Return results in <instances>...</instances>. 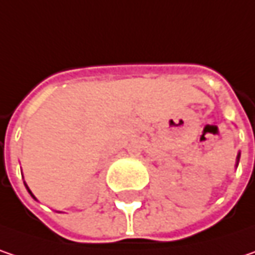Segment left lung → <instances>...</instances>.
Instances as JSON below:
<instances>
[{
	"mask_svg": "<svg viewBox=\"0 0 255 255\" xmlns=\"http://www.w3.org/2000/svg\"><path fill=\"white\" fill-rule=\"evenodd\" d=\"M240 156H241V154L238 152V155H237V164H235V167H238V162H240Z\"/></svg>",
	"mask_w": 255,
	"mask_h": 255,
	"instance_id": "left-lung-1",
	"label": "left lung"
}]
</instances>
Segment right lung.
<instances>
[{
	"label": "right lung",
	"instance_id": "right-lung-1",
	"mask_svg": "<svg viewBox=\"0 0 255 255\" xmlns=\"http://www.w3.org/2000/svg\"><path fill=\"white\" fill-rule=\"evenodd\" d=\"M24 186H26V189H27V191H28V193H30V196H31V197H33V199H34V200H37V199H36V197H34V194H33V193H31V191H30V189H28V186H27V184H26V183H24Z\"/></svg>",
	"mask_w": 255,
	"mask_h": 255
}]
</instances>
